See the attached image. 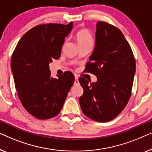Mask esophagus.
<instances>
[{
	"label": "esophagus",
	"mask_w": 152,
	"mask_h": 152,
	"mask_svg": "<svg viewBox=\"0 0 152 152\" xmlns=\"http://www.w3.org/2000/svg\"><path fill=\"white\" fill-rule=\"evenodd\" d=\"M79 84V81H78V78L77 76L75 77V80H74V85H78Z\"/></svg>",
	"instance_id": "esophagus-1"
}]
</instances>
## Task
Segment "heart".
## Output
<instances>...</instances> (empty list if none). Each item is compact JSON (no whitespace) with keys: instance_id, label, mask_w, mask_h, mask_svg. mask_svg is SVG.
Returning <instances> with one entry per match:
<instances>
[{"instance_id":"obj_1","label":"heart","mask_w":152,"mask_h":152,"mask_svg":"<svg viewBox=\"0 0 152 152\" xmlns=\"http://www.w3.org/2000/svg\"><path fill=\"white\" fill-rule=\"evenodd\" d=\"M76 39L78 45L92 42V37H91V34L86 29L79 30L76 34Z\"/></svg>"}]
</instances>
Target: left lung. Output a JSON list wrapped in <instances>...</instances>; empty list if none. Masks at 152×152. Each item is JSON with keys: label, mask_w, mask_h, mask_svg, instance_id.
Here are the masks:
<instances>
[{"label": "left lung", "mask_w": 152, "mask_h": 152, "mask_svg": "<svg viewBox=\"0 0 152 152\" xmlns=\"http://www.w3.org/2000/svg\"><path fill=\"white\" fill-rule=\"evenodd\" d=\"M85 71L94 74L97 81L78 79L84 90L79 98L83 113L95 121H112L129 101L136 72L131 47L118 28L97 23L94 50Z\"/></svg>", "instance_id": "1"}]
</instances>
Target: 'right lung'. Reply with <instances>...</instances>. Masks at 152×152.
<instances>
[{
    "mask_svg": "<svg viewBox=\"0 0 152 152\" xmlns=\"http://www.w3.org/2000/svg\"><path fill=\"white\" fill-rule=\"evenodd\" d=\"M72 27V22L38 25L23 36L13 52L11 69L18 98L36 118L57 116L74 83L72 72L54 78L49 67L53 59L61 56L65 38Z\"/></svg>",
    "mask_w": 152,
    "mask_h": 152,
    "instance_id": "add662e5",
    "label": "right lung"
}]
</instances>
